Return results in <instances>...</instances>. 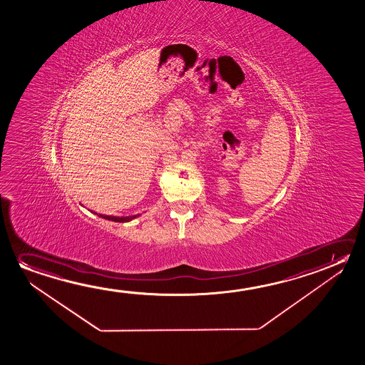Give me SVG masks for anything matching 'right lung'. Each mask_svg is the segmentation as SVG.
<instances>
[{
  "label": "right lung",
  "mask_w": 365,
  "mask_h": 365,
  "mask_svg": "<svg viewBox=\"0 0 365 365\" xmlns=\"http://www.w3.org/2000/svg\"><path fill=\"white\" fill-rule=\"evenodd\" d=\"M100 218H104V220H113V222H119V223H125V222H130L134 218H137L140 215H129V217H115V215H98Z\"/></svg>",
  "instance_id": "1"
}]
</instances>
